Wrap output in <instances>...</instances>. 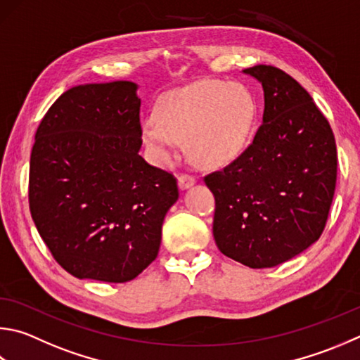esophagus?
Here are the masks:
<instances>
[{
    "instance_id": "1",
    "label": "esophagus",
    "mask_w": 360,
    "mask_h": 360,
    "mask_svg": "<svg viewBox=\"0 0 360 360\" xmlns=\"http://www.w3.org/2000/svg\"><path fill=\"white\" fill-rule=\"evenodd\" d=\"M195 181H197V179H195V176L182 173V174H179V178H178V184H179L181 188H188V187L195 184Z\"/></svg>"
}]
</instances>
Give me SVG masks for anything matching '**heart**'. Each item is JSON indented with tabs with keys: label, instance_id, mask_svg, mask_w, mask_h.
I'll return each instance as SVG.
<instances>
[{
	"label": "heart",
	"instance_id": "heart-1",
	"mask_svg": "<svg viewBox=\"0 0 360 360\" xmlns=\"http://www.w3.org/2000/svg\"><path fill=\"white\" fill-rule=\"evenodd\" d=\"M257 102L240 83L198 80L163 94L141 139L160 165L172 163L187 141L201 167L219 168L236 160L252 140Z\"/></svg>",
	"mask_w": 360,
	"mask_h": 360
}]
</instances>
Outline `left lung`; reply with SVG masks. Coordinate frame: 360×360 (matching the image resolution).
Instances as JSON below:
<instances>
[{
    "label": "left lung",
    "mask_w": 360,
    "mask_h": 360,
    "mask_svg": "<svg viewBox=\"0 0 360 360\" xmlns=\"http://www.w3.org/2000/svg\"><path fill=\"white\" fill-rule=\"evenodd\" d=\"M264 91L263 124L245 151L207 174L219 250L252 269L274 267L316 243L337 182V146L311 96L274 66L243 70Z\"/></svg>",
    "instance_id": "obj_1"
}]
</instances>
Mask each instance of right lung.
<instances>
[{
  "label": "right lung",
  "instance_id": "right-lung-1",
  "mask_svg": "<svg viewBox=\"0 0 360 360\" xmlns=\"http://www.w3.org/2000/svg\"><path fill=\"white\" fill-rule=\"evenodd\" d=\"M132 82L89 83L58 97L30 160V211L56 263L77 278L124 283L159 253L176 178L139 154Z\"/></svg>",
  "mask_w": 360,
  "mask_h": 360
}]
</instances>
